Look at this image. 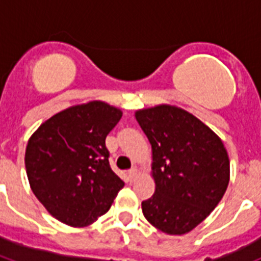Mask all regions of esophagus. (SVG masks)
Segmentation results:
<instances>
[{
  "label": "esophagus",
  "instance_id": "esophagus-1",
  "mask_svg": "<svg viewBox=\"0 0 261 261\" xmlns=\"http://www.w3.org/2000/svg\"><path fill=\"white\" fill-rule=\"evenodd\" d=\"M137 174H138V171H137V168H131L130 171H128V178H130V181H133L135 177H137Z\"/></svg>",
  "mask_w": 261,
  "mask_h": 261
}]
</instances>
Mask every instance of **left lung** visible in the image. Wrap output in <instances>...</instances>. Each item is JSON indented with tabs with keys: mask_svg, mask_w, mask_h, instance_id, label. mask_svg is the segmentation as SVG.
Segmentation results:
<instances>
[{
	"mask_svg": "<svg viewBox=\"0 0 261 261\" xmlns=\"http://www.w3.org/2000/svg\"><path fill=\"white\" fill-rule=\"evenodd\" d=\"M151 145L155 191L142 202L159 230L181 236L210 215L226 192L229 155L218 135L182 108L161 104L135 112Z\"/></svg>",
	"mask_w": 261,
	"mask_h": 261,
	"instance_id": "left-lung-1",
	"label": "left lung"
}]
</instances>
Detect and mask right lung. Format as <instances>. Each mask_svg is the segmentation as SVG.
<instances>
[{"instance_id":"1","label":"right lung","mask_w":261,"mask_h":261,"mask_svg":"<svg viewBox=\"0 0 261 261\" xmlns=\"http://www.w3.org/2000/svg\"><path fill=\"white\" fill-rule=\"evenodd\" d=\"M122 115L94 100L55 114L31 135L25 149L31 190L61 222L73 227L93 223L124 186L111 169L106 147Z\"/></svg>"}]
</instances>
